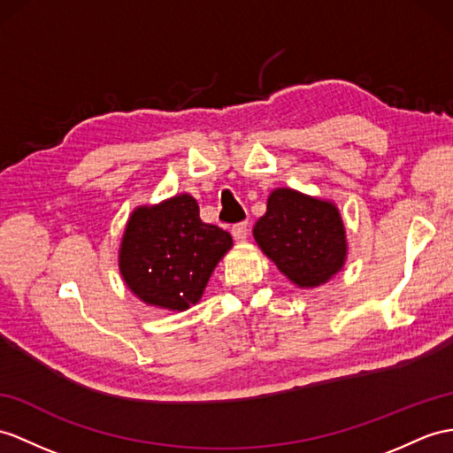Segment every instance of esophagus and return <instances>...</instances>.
<instances>
[{
    "mask_svg": "<svg viewBox=\"0 0 453 453\" xmlns=\"http://www.w3.org/2000/svg\"><path fill=\"white\" fill-rule=\"evenodd\" d=\"M233 236L236 242H244L248 238V223H238L233 226Z\"/></svg>",
    "mask_w": 453,
    "mask_h": 453,
    "instance_id": "34e87169",
    "label": "esophagus"
}]
</instances>
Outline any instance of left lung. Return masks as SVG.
<instances>
[{
  "label": "left lung",
  "instance_id": "left-lung-1",
  "mask_svg": "<svg viewBox=\"0 0 453 453\" xmlns=\"http://www.w3.org/2000/svg\"><path fill=\"white\" fill-rule=\"evenodd\" d=\"M253 238L286 279L300 288L328 282L344 267L348 242L344 220L333 202L292 188L273 190Z\"/></svg>",
  "mask_w": 453,
  "mask_h": 453
}]
</instances>
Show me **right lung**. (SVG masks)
<instances>
[{"mask_svg":"<svg viewBox=\"0 0 453 453\" xmlns=\"http://www.w3.org/2000/svg\"><path fill=\"white\" fill-rule=\"evenodd\" d=\"M233 236L200 219L190 194L132 211L119 250V269L143 303L184 311L202 300Z\"/></svg>","mask_w":453,"mask_h":453,"instance_id":"1","label":"right lung"}]
</instances>
